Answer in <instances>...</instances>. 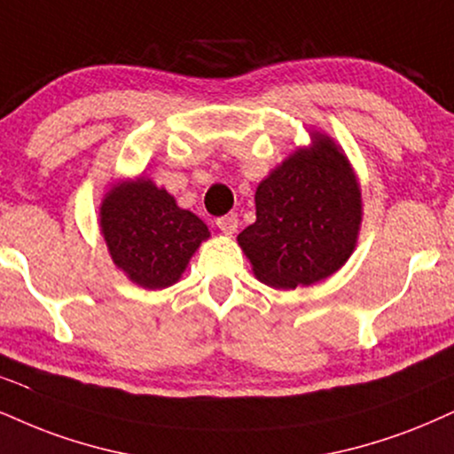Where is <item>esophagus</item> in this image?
Segmentation results:
<instances>
[{
  "mask_svg": "<svg viewBox=\"0 0 454 454\" xmlns=\"http://www.w3.org/2000/svg\"><path fill=\"white\" fill-rule=\"evenodd\" d=\"M216 227L221 229L225 236H233L238 229V216L236 215H227V216H221L216 218Z\"/></svg>",
  "mask_w": 454,
  "mask_h": 454,
  "instance_id": "esophagus-1",
  "label": "esophagus"
}]
</instances>
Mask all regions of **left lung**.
Instances as JSON below:
<instances>
[{
	"instance_id": "left-lung-1",
	"label": "left lung",
	"mask_w": 454,
	"mask_h": 454,
	"mask_svg": "<svg viewBox=\"0 0 454 454\" xmlns=\"http://www.w3.org/2000/svg\"><path fill=\"white\" fill-rule=\"evenodd\" d=\"M254 195L256 221L238 236L254 276L271 288L311 286L339 271L354 253L362 193L339 145L313 132Z\"/></svg>"
}]
</instances>
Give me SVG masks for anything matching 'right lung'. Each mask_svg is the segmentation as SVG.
Wrapping results in <instances>:
<instances>
[{
	"instance_id": "right-lung-1",
	"label": "right lung",
	"mask_w": 454,
	"mask_h": 454,
	"mask_svg": "<svg viewBox=\"0 0 454 454\" xmlns=\"http://www.w3.org/2000/svg\"><path fill=\"white\" fill-rule=\"evenodd\" d=\"M100 231L117 270L149 290L178 282L200 244L210 238L201 218L178 208L166 189L143 176L117 183L105 195Z\"/></svg>"
}]
</instances>
